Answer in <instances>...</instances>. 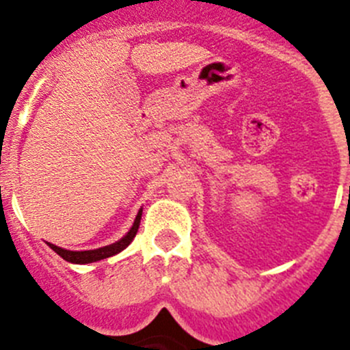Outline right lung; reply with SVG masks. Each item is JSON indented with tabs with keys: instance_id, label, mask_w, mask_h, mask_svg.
<instances>
[{
	"instance_id": "right-lung-1",
	"label": "right lung",
	"mask_w": 350,
	"mask_h": 350,
	"mask_svg": "<svg viewBox=\"0 0 350 350\" xmlns=\"http://www.w3.org/2000/svg\"><path fill=\"white\" fill-rule=\"evenodd\" d=\"M140 219H142V210L138 212L137 219H135V224H133L131 230L128 231L124 238H120L119 242L112 243V245H107V247H101V249H96V250H66V249H61V247L54 245V243H49L54 252L61 256L64 261L68 262H77V265H85V262H94V261H100V259L105 258H110V256H116L119 254L120 250H124L129 243L133 242V238L137 234L138 228H140Z\"/></svg>"
}]
</instances>
